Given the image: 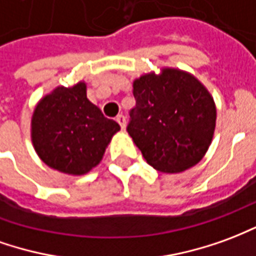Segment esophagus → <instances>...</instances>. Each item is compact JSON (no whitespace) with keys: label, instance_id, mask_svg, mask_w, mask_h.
I'll return each instance as SVG.
<instances>
[{"label":"esophagus","instance_id":"34e87169","mask_svg":"<svg viewBox=\"0 0 256 256\" xmlns=\"http://www.w3.org/2000/svg\"><path fill=\"white\" fill-rule=\"evenodd\" d=\"M116 120H117V122H118L120 126H121V130H122V131H125V126H126V120H125L124 116H122V114H120L118 117H117Z\"/></svg>","mask_w":256,"mask_h":256}]
</instances>
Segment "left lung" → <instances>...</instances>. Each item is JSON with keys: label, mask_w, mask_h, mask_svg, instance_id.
Returning <instances> with one entry per match:
<instances>
[{"label": "left lung", "mask_w": 256, "mask_h": 256, "mask_svg": "<svg viewBox=\"0 0 256 256\" xmlns=\"http://www.w3.org/2000/svg\"><path fill=\"white\" fill-rule=\"evenodd\" d=\"M136 108L128 134L154 170L178 174L198 164L216 125L215 100L200 80L175 67H161L134 80Z\"/></svg>", "instance_id": "left-lung-1"}]
</instances>
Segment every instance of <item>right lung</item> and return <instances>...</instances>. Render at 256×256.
Listing matches in <instances>:
<instances>
[{
    "mask_svg": "<svg viewBox=\"0 0 256 256\" xmlns=\"http://www.w3.org/2000/svg\"><path fill=\"white\" fill-rule=\"evenodd\" d=\"M32 148L46 166L81 176L99 166L120 125L86 98V84L59 85L42 96L30 124Z\"/></svg>",
    "mask_w": 256,
    "mask_h": 256,
    "instance_id": "right-lung-1",
    "label": "right lung"
}]
</instances>
